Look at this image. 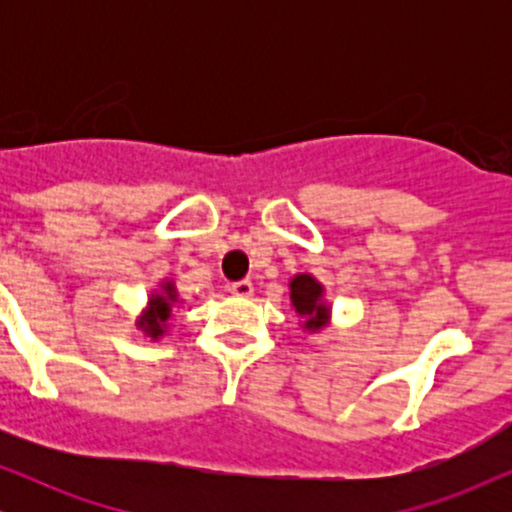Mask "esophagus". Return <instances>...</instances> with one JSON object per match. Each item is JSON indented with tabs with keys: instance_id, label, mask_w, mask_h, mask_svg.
<instances>
[{
	"instance_id": "34e87169",
	"label": "esophagus",
	"mask_w": 512,
	"mask_h": 512,
	"mask_svg": "<svg viewBox=\"0 0 512 512\" xmlns=\"http://www.w3.org/2000/svg\"><path fill=\"white\" fill-rule=\"evenodd\" d=\"M228 289H231L233 296L248 298V296H252V291H255V286H252L250 279H243V281H236V284H231Z\"/></svg>"
}]
</instances>
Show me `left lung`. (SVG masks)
Returning a JSON list of instances; mask_svg holds the SVG:
<instances>
[{"instance_id":"left-lung-1","label":"left lung","mask_w":512,"mask_h":512,"mask_svg":"<svg viewBox=\"0 0 512 512\" xmlns=\"http://www.w3.org/2000/svg\"><path fill=\"white\" fill-rule=\"evenodd\" d=\"M322 286L317 284L313 276L298 274L291 281V303L298 315H305V327L310 332L320 330L327 320V305H322Z\"/></svg>"}]
</instances>
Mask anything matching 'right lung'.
Segmentation results:
<instances>
[{
  "mask_svg": "<svg viewBox=\"0 0 512 512\" xmlns=\"http://www.w3.org/2000/svg\"><path fill=\"white\" fill-rule=\"evenodd\" d=\"M166 289V296H154L151 298V310H149V317H146V332L151 334V337H161L163 334V322L170 317V301H175V291L173 286L166 284L163 286Z\"/></svg>",
  "mask_w": 512,
  "mask_h": 512,
  "instance_id": "obj_1",
  "label": "right lung"
}]
</instances>
